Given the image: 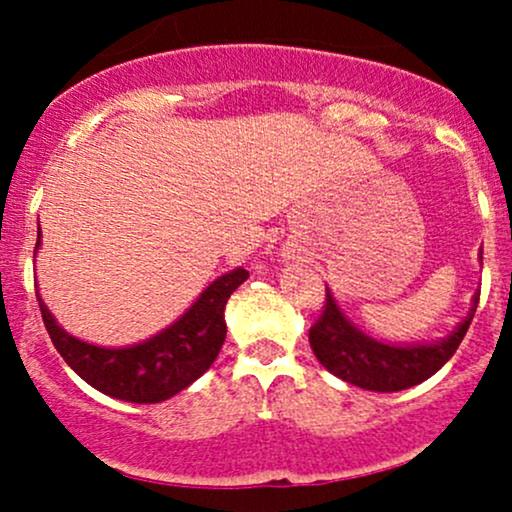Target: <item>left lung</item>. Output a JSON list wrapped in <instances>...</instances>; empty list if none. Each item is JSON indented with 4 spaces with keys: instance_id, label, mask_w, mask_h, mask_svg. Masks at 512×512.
<instances>
[{
    "instance_id": "obj_1",
    "label": "left lung",
    "mask_w": 512,
    "mask_h": 512,
    "mask_svg": "<svg viewBox=\"0 0 512 512\" xmlns=\"http://www.w3.org/2000/svg\"><path fill=\"white\" fill-rule=\"evenodd\" d=\"M481 260V257H479ZM479 293L472 298V308L448 337L421 344H385L358 330L342 313L332 291L327 289L325 310L310 327V346L317 361L344 383L370 392H399L414 387L436 375L450 361L467 334L477 313Z\"/></svg>"
}]
</instances>
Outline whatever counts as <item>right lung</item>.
Masks as SVG:
<instances>
[{"label":"right lung","mask_w":512,"mask_h":512,"mask_svg":"<svg viewBox=\"0 0 512 512\" xmlns=\"http://www.w3.org/2000/svg\"><path fill=\"white\" fill-rule=\"evenodd\" d=\"M40 248V231L35 252ZM248 279V269L236 267L221 274L197 296V301L173 325L154 337L129 346H96L72 337L57 325L48 305L38 298L40 315L52 344L79 378L103 395L134 404H156L190 387L209 370L226 339L228 298Z\"/></svg>","instance_id":"obj_1"}]
</instances>
